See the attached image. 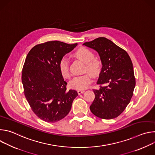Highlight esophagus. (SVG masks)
<instances>
[{"label": "esophagus", "instance_id": "esophagus-1", "mask_svg": "<svg viewBox=\"0 0 155 155\" xmlns=\"http://www.w3.org/2000/svg\"><path fill=\"white\" fill-rule=\"evenodd\" d=\"M84 92V90H78L77 91V93L78 94H81L82 93H83Z\"/></svg>", "mask_w": 155, "mask_h": 155}]
</instances>
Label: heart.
I'll use <instances>...</instances> for the list:
<instances>
[{"mask_svg": "<svg viewBox=\"0 0 155 155\" xmlns=\"http://www.w3.org/2000/svg\"><path fill=\"white\" fill-rule=\"evenodd\" d=\"M74 56L84 64V71L90 72L94 76H97L102 68V64L99 59L94 58L93 52L84 47L80 48L74 52ZM59 69L62 76L69 78L71 76L69 69V61L65 57H63L59 63ZM93 81L92 75L86 72L81 75L74 77L69 82L70 86L73 89L82 90L87 88Z\"/></svg>", "mask_w": 155, "mask_h": 155, "instance_id": "heart-1", "label": "heart"}]
</instances>
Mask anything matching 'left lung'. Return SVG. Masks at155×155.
Segmentation results:
<instances>
[{
    "label": "left lung",
    "instance_id": "8db88e82",
    "mask_svg": "<svg viewBox=\"0 0 155 155\" xmlns=\"http://www.w3.org/2000/svg\"><path fill=\"white\" fill-rule=\"evenodd\" d=\"M96 51L102 64L97 84L102 85L93 90L95 99L91 112L105 120L119 116L129 104L136 86L131 59L123 49L105 37H99L83 44Z\"/></svg>",
    "mask_w": 155,
    "mask_h": 155
}]
</instances>
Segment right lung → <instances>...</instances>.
<instances>
[{
  "label": "right lung",
  "instance_id": "obj_1",
  "mask_svg": "<svg viewBox=\"0 0 155 155\" xmlns=\"http://www.w3.org/2000/svg\"><path fill=\"white\" fill-rule=\"evenodd\" d=\"M77 45L47 41L34 47L27 55L22 72L25 95L34 113L44 121L64 118L78 96L75 90H66L68 83L59 69L61 59Z\"/></svg>",
  "mask_w": 155,
  "mask_h": 155
}]
</instances>
